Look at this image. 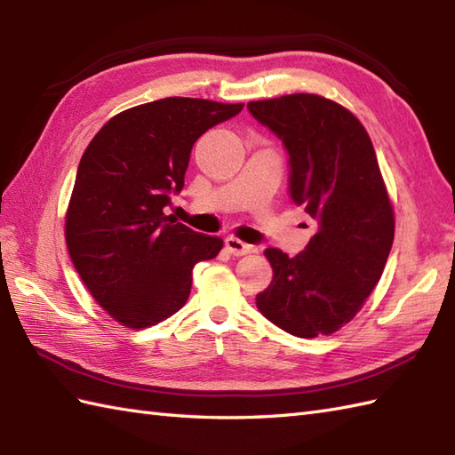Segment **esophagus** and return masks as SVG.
Returning a JSON list of instances; mask_svg holds the SVG:
<instances>
[{
  "label": "esophagus",
  "mask_w": 455,
  "mask_h": 455,
  "mask_svg": "<svg viewBox=\"0 0 455 455\" xmlns=\"http://www.w3.org/2000/svg\"><path fill=\"white\" fill-rule=\"evenodd\" d=\"M225 246H227V250L233 256H244V254L256 252V246L254 244H246V243H243V240H238L235 236H227L225 238Z\"/></svg>",
  "instance_id": "1"
}]
</instances>
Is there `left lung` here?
Segmentation results:
<instances>
[{
  "instance_id": "obj_1",
  "label": "left lung",
  "mask_w": 455,
  "mask_h": 455,
  "mask_svg": "<svg viewBox=\"0 0 455 455\" xmlns=\"http://www.w3.org/2000/svg\"><path fill=\"white\" fill-rule=\"evenodd\" d=\"M248 111L282 140L289 197L316 220L297 256L266 248L274 277L256 305L293 336L332 334L360 311L393 246V209L373 144L350 111L321 95L252 101Z\"/></svg>"
}]
</instances>
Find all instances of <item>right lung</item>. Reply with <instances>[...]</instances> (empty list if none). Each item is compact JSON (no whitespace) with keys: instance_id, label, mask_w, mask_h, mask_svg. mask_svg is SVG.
Here are the masks:
<instances>
[{"instance_id":"add662e5","label":"right lung","mask_w":455,"mask_h":455,"mask_svg":"<svg viewBox=\"0 0 455 455\" xmlns=\"http://www.w3.org/2000/svg\"><path fill=\"white\" fill-rule=\"evenodd\" d=\"M244 105L166 98L115 115L80 160L66 212L76 272L115 321L147 328L178 313L193 266L222 240L164 215L183 189L191 148L203 132Z\"/></svg>"}]
</instances>
